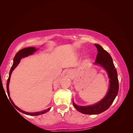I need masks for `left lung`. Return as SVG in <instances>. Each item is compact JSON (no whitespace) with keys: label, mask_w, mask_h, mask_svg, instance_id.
Listing matches in <instances>:
<instances>
[{"label":"left lung","mask_w":133,"mask_h":133,"mask_svg":"<svg viewBox=\"0 0 133 133\" xmlns=\"http://www.w3.org/2000/svg\"><path fill=\"white\" fill-rule=\"evenodd\" d=\"M94 45L98 51L94 64L101 65L107 71L110 78V87L104 98L96 104L90 106H78L73 102L76 109L85 114H97L105 111L112 104L118 91L117 73L111 56L100 45L97 44Z\"/></svg>","instance_id":"left-lung-1"}]
</instances>
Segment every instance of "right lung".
<instances>
[{
    "instance_id": "right-lung-1",
    "label": "right lung",
    "mask_w": 133,
    "mask_h": 133,
    "mask_svg": "<svg viewBox=\"0 0 133 133\" xmlns=\"http://www.w3.org/2000/svg\"><path fill=\"white\" fill-rule=\"evenodd\" d=\"M37 49H36L35 48H33V47H29V48H24L22 49V50H19L18 52L16 54V55L15 56L14 58H13V64L12 65V68H11L10 72H9V78L7 81V84H6V88H7V92H8V96L9 97V82H10V76L12 75V73L13 70L15 69V67H16L18 64L19 63L20 61H21V59L22 58L26 57L29 55H32V54L35 52V51H36ZM9 100L12 103V104L14 105L16 109L17 110H19V111H21L22 112H23L24 114H26L27 115H29V116H39L40 115V114H43L46 113V112H48V111L50 110V108H49L47 110H43L42 111H40V112H26L24 111H23L21 109H20L19 108H18L16 105H15L14 103H13V101L11 100L10 97H9Z\"/></svg>"
}]
</instances>
